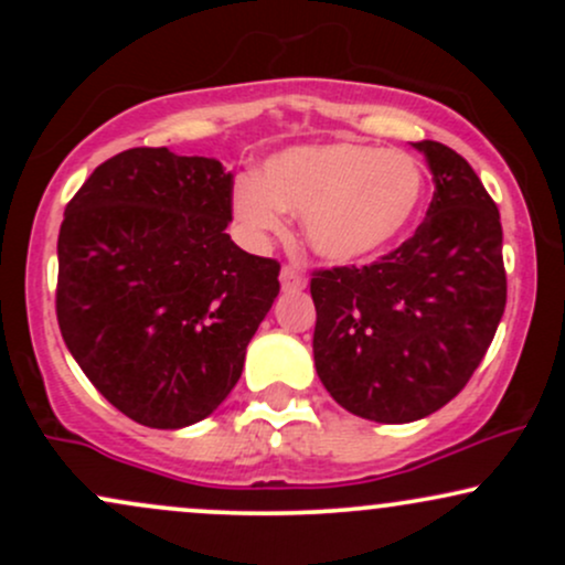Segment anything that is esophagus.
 I'll list each match as a JSON object with an SVG mask.
<instances>
[{
  "instance_id": "obj_1",
  "label": "esophagus",
  "mask_w": 565,
  "mask_h": 565,
  "mask_svg": "<svg viewBox=\"0 0 565 565\" xmlns=\"http://www.w3.org/2000/svg\"><path fill=\"white\" fill-rule=\"evenodd\" d=\"M305 287V276L300 268H295V265H284L281 268V289L284 291H297Z\"/></svg>"
}]
</instances>
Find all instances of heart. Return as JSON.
<instances>
[{
    "mask_svg": "<svg viewBox=\"0 0 565 565\" xmlns=\"http://www.w3.org/2000/svg\"><path fill=\"white\" fill-rule=\"evenodd\" d=\"M427 174L406 151L355 140L310 142L278 151L260 178L233 188V215L252 236H281L284 212L302 215V236L316 257L355 265L391 249L423 212Z\"/></svg>",
    "mask_w": 565,
    "mask_h": 565,
    "instance_id": "1",
    "label": "heart"
}]
</instances>
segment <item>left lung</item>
Here are the masks:
<instances>
[{"instance_id":"1","label":"left lung","mask_w":565,"mask_h":565,"mask_svg":"<svg viewBox=\"0 0 565 565\" xmlns=\"http://www.w3.org/2000/svg\"><path fill=\"white\" fill-rule=\"evenodd\" d=\"M412 146L436 183L423 225L372 265L319 270L310 281L319 380L342 408L382 425L449 404L483 361L508 302L497 204L449 146Z\"/></svg>"}]
</instances>
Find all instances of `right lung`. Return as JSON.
<instances>
[{
	"instance_id": "right-lung-1",
	"label": "right lung",
	"mask_w": 565,
	"mask_h": 565,
	"mask_svg": "<svg viewBox=\"0 0 565 565\" xmlns=\"http://www.w3.org/2000/svg\"><path fill=\"white\" fill-rule=\"evenodd\" d=\"M233 174L217 159L129 148L68 201L57 323L108 404L178 430L210 417L278 295V263L238 249Z\"/></svg>"
}]
</instances>
